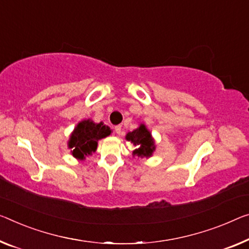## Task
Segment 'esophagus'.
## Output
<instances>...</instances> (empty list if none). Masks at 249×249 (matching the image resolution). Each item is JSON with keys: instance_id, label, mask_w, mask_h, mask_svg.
<instances>
[{"instance_id": "obj_1", "label": "esophagus", "mask_w": 249, "mask_h": 249, "mask_svg": "<svg viewBox=\"0 0 249 249\" xmlns=\"http://www.w3.org/2000/svg\"><path fill=\"white\" fill-rule=\"evenodd\" d=\"M114 131H116V133H118V135H120L121 131H122L121 125H116V127H114Z\"/></svg>"}]
</instances>
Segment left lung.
I'll return each instance as SVG.
<instances>
[{
    "instance_id": "1",
    "label": "left lung",
    "mask_w": 249,
    "mask_h": 249,
    "mask_svg": "<svg viewBox=\"0 0 249 249\" xmlns=\"http://www.w3.org/2000/svg\"><path fill=\"white\" fill-rule=\"evenodd\" d=\"M125 138H127L128 141H131L133 144H136L138 147V149L133 151L135 155L150 157L152 151L155 150V144L151 138V133L148 131L144 124H141L138 129L133 130L132 132H129Z\"/></svg>"
}]
</instances>
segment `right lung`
I'll return each instance as SVG.
<instances>
[{
  "label": "right lung",
  "mask_w": 249,
  "mask_h": 249,
  "mask_svg": "<svg viewBox=\"0 0 249 249\" xmlns=\"http://www.w3.org/2000/svg\"><path fill=\"white\" fill-rule=\"evenodd\" d=\"M110 133L111 130L102 122L94 124L91 120L81 121L76 125L69 141V147L73 149L72 155L82 160L86 156L95 151L99 139L108 137Z\"/></svg>",
  "instance_id": "obj_1"
}]
</instances>
